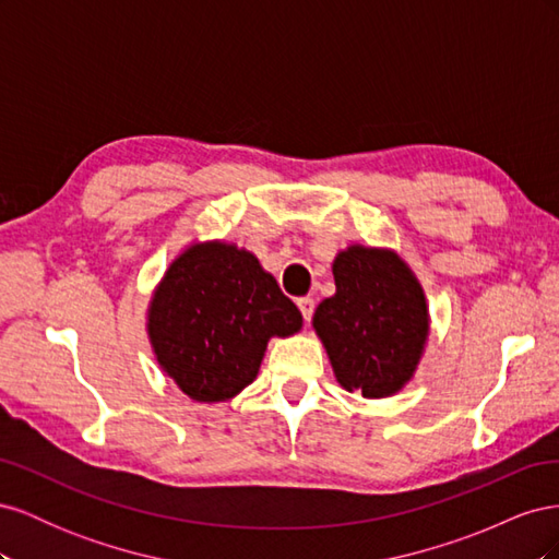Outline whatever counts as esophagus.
I'll use <instances>...</instances> for the list:
<instances>
[{
    "label": "esophagus",
    "instance_id": "esophagus-1",
    "mask_svg": "<svg viewBox=\"0 0 559 559\" xmlns=\"http://www.w3.org/2000/svg\"><path fill=\"white\" fill-rule=\"evenodd\" d=\"M296 306H298L302 319H306V324H310V319H312V314H314V298L302 296V298L296 300Z\"/></svg>",
    "mask_w": 559,
    "mask_h": 559
}]
</instances>
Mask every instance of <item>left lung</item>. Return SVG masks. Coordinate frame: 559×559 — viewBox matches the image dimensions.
Listing matches in <instances>:
<instances>
[{
    "mask_svg": "<svg viewBox=\"0 0 559 559\" xmlns=\"http://www.w3.org/2000/svg\"><path fill=\"white\" fill-rule=\"evenodd\" d=\"M335 294L319 302L312 326L335 378L368 399L396 394L415 373L427 341V302L396 253L354 245L333 263Z\"/></svg>",
    "mask_w": 559,
    "mask_h": 559,
    "instance_id": "8db88e82",
    "label": "left lung"
}]
</instances>
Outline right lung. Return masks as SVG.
Masks as SVG:
<instances>
[{"label": "right lung", "mask_w": 559, "mask_h": 559, "mask_svg": "<svg viewBox=\"0 0 559 559\" xmlns=\"http://www.w3.org/2000/svg\"><path fill=\"white\" fill-rule=\"evenodd\" d=\"M300 312L253 253L193 245L151 300L148 335L165 373L195 401H226L259 373L273 335L300 329Z\"/></svg>", "instance_id": "obj_1"}]
</instances>
